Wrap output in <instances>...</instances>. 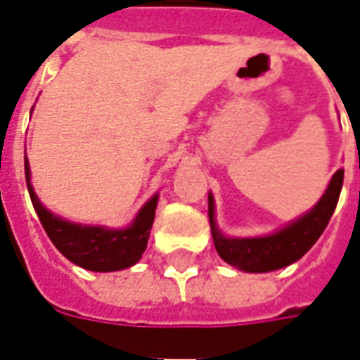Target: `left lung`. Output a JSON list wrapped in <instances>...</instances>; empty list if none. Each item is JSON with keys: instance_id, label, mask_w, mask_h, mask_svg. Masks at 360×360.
<instances>
[{"instance_id": "obj_1", "label": "left lung", "mask_w": 360, "mask_h": 360, "mask_svg": "<svg viewBox=\"0 0 360 360\" xmlns=\"http://www.w3.org/2000/svg\"><path fill=\"white\" fill-rule=\"evenodd\" d=\"M343 187V169L333 173L324 195L309 212L289 221L274 233L258 237H227L216 224V204L208 193V218L218 255L227 264L249 274H264L293 264L310 250L332 218Z\"/></svg>"}]
</instances>
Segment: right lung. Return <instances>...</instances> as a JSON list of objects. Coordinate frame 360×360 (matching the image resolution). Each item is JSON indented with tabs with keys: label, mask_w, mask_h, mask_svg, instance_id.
Instances as JSON below:
<instances>
[{
	"label": "right lung",
	"mask_w": 360,
	"mask_h": 360,
	"mask_svg": "<svg viewBox=\"0 0 360 360\" xmlns=\"http://www.w3.org/2000/svg\"><path fill=\"white\" fill-rule=\"evenodd\" d=\"M25 177L32 206L42 221L46 233L56 249L73 264L90 271H117L131 268L141 260L148 245L150 229L154 224L158 193L142 206L127 227L111 229L105 226L75 224L50 212L36 196L30 183V164L25 158Z\"/></svg>",
	"instance_id": "1"
}]
</instances>
